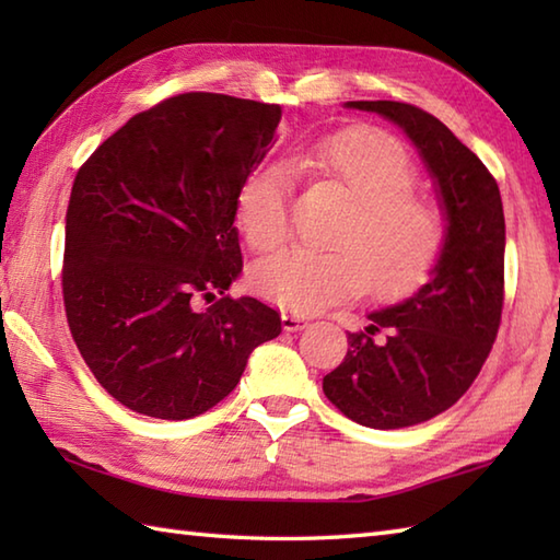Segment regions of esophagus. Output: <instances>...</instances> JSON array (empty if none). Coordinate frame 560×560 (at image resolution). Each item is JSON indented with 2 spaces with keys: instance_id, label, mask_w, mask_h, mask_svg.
I'll use <instances>...</instances> for the list:
<instances>
[{
  "instance_id": "obj_1",
  "label": "esophagus",
  "mask_w": 560,
  "mask_h": 560,
  "mask_svg": "<svg viewBox=\"0 0 560 560\" xmlns=\"http://www.w3.org/2000/svg\"><path fill=\"white\" fill-rule=\"evenodd\" d=\"M281 325L287 331H301L307 327V317L303 313H293V311H283L281 313Z\"/></svg>"
}]
</instances>
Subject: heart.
<instances>
[{
	"label": "heart",
	"instance_id": "b5f03b06",
	"mask_svg": "<svg viewBox=\"0 0 560 560\" xmlns=\"http://www.w3.org/2000/svg\"><path fill=\"white\" fill-rule=\"evenodd\" d=\"M287 165L339 187L351 209L327 249L289 247L253 271L257 293L293 313H317L368 283L377 295H404L431 277L445 247V217L416 189V168L399 141L349 129L295 147ZM291 177L283 165L259 168L237 192V223L257 253L289 235Z\"/></svg>",
	"mask_w": 560,
	"mask_h": 560
}]
</instances>
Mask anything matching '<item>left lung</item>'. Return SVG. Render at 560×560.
<instances>
[{
  "mask_svg": "<svg viewBox=\"0 0 560 560\" xmlns=\"http://www.w3.org/2000/svg\"><path fill=\"white\" fill-rule=\"evenodd\" d=\"M395 122L431 175L445 247L419 291L368 313L323 389L351 421L389 431L450 409L477 380L501 325L505 217L501 189L474 151L416 105L349 101Z\"/></svg>",
  "mask_w": 560,
  "mask_h": 560,
  "instance_id": "1",
  "label": "left lung"
}]
</instances>
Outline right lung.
Masks as SVG:
<instances>
[{"mask_svg":"<svg viewBox=\"0 0 560 560\" xmlns=\"http://www.w3.org/2000/svg\"><path fill=\"white\" fill-rule=\"evenodd\" d=\"M279 120V105L180 93L135 115L79 168L65 225L67 323L127 409L205 413L241 383L249 353L281 335L273 307L225 295L243 271L237 192Z\"/></svg>","mask_w":560,"mask_h":560,"instance_id":"1","label":"right lung"}]
</instances>
